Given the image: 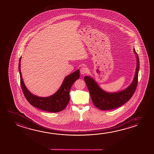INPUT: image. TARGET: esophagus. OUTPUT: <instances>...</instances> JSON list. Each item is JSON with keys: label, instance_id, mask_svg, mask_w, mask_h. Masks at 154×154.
I'll return each mask as SVG.
<instances>
[{"label": "esophagus", "instance_id": "esophagus-1", "mask_svg": "<svg viewBox=\"0 0 154 154\" xmlns=\"http://www.w3.org/2000/svg\"><path fill=\"white\" fill-rule=\"evenodd\" d=\"M80 72H81V74H82V75L85 74L88 72V69L86 68L85 66H83L80 69Z\"/></svg>", "mask_w": 154, "mask_h": 154}]
</instances>
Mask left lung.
<instances>
[{"label":"left lung","mask_w":154,"mask_h":154,"mask_svg":"<svg viewBox=\"0 0 154 154\" xmlns=\"http://www.w3.org/2000/svg\"><path fill=\"white\" fill-rule=\"evenodd\" d=\"M137 60L136 71L133 81L127 88L117 92L109 93L102 90L96 81L89 76L84 77V81L88 88L93 104L101 110H110L123 105L131 98L138 82V74L140 68L139 56L134 49Z\"/></svg>","instance_id":"8db88e82"}]
</instances>
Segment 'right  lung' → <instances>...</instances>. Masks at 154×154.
Listing matches in <instances>:
<instances>
[{
  "instance_id": "right-lung-1",
  "label": "right lung",
  "mask_w": 154,
  "mask_h": 154,
  "mask_svg": "<svg viewBox=\"0 0 154 154\" xmlns=\"http://www.w3.org/2000/svg\"><path fill=\"white\" fill-rule=\"evenodd\" d=\"M21 57L19 63V71L20 77L21 87L27 100L34 107L43 111L50 112H59L63 111L70 100L69 91L75 81L79 78V70L78 69L64 78L61 87L55 93L48 97H40L30 93L26 88L23 81L20 69Z\"/></svg>"
}]
</instances>
